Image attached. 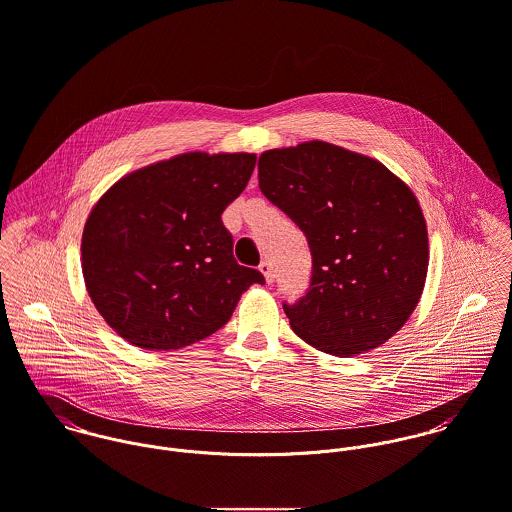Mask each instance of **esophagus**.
Listing matches in <instances>:
<instances>
[{"label": "esophagus", "instance_id": "esophagus-1", "mask_svg": "<svg viewBox=\"0 0 512 512\" xmlns=\"http://www.w3.org/2000/svg\"><path fill=\"white\" fill-rule=\"evenodd\" d=\"M259 271L263 273V277H265V281H267V283H273V281H275V273H273V267H271V263H269V261H261Z\"/></svg>", "mask_w": 512, "mask_h": 512}]
</instances>
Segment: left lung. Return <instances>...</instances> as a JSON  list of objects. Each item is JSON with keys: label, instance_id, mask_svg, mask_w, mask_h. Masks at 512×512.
Instances as JSON below:
<instances>
[{"label": "left lung", "instance_id": "8db88e82", "mask_svg": "<svg viewBox=\"0 0 512 512\" xmlns=\"http://www.w3.org/2000/svg\"><path fill=\"white\" fill-rule=\"evenodd\" d=\"M263 196L307 237L305 297L283 303L316 350L348 358L384 344L409 318L427 275V227L408 186L380 162L328 142L259 158Z\"/></svg>", "mask_w": 512, "mask_h": 512}]
</instances>
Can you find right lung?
Listing matches in <instances>:
<instances>
[{"mask_svg": "<svg viewBox=\"0 0 512 512\" xmlns=\"http://www.w3.org/2000/svg\"><path fill=\"white\" fill-rule=\"evenodd\" d=\"M255 154L190 152L116 182L83 231V275L104 320L144 350L217 332L239 297L265 285L233 257L221 213L247 186Z\"/></svg>", "mask_w": 512, "mask_h": 512, "instance_id": "right-lung-1", "label": "right lung"}]
</instances>
